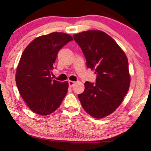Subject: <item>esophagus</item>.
<instances>
[{
  "label": "esophagus",
  "instance_id": "34e87169",
  "mask_svg": "<svg viewBox=\"0 0 151 151\" xmlns=\"http://www.w3.org/2000/svg\"><path fill=\"white\" fill-rule=\"evenodd\" d=\"M75 84H76V82L71 81V80H69V86L70 87H73V86L75 85Z\"/></svg>",
  "mask_w": 151,
  "mask_h": 151
}]
</instances>
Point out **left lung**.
<instances>
[{
  "label": "left lung",
  "mask_w": 151,
  "mask_h": 151,
  "mask_svg": "<svg viewBox=\"0 0 151 151\" xmlns=\"http://www.w3.org/2000/svg\"><path fill=\"white\" fill-rule=\"evenodd\" d=\"M81 48L86 66L94 70L96 82L86 81L78 95L82 107L95 118H102L116 110L129 91L131 78L125 53L106 33L90 30L73 36Z\"/></svg>",
  "instance_id": "obj_1"
}]
</instances>
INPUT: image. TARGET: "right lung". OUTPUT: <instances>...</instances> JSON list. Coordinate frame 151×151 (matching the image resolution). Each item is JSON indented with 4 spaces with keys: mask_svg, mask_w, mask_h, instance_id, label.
Here are the masks:
<instances>
[{
    "mask_svg": "<svg viewBox=\"0 0 151 151\" xmlns=\"http://www.w3.org/2000/svg\"><path fill=\"white\" fill-rule=\"evenodd\" d=\"M71 40V36L61 32L41 36L28 45L20 57L16 85L29 108L37 114L54 112L67 94L68 82L53 80L51 75L58 52Z\"/></svg>",
    "mask_w": 151,
    "mask_h": 151,
    "instance_id": "1",
    "label": "right lung"
}]
</instances>
